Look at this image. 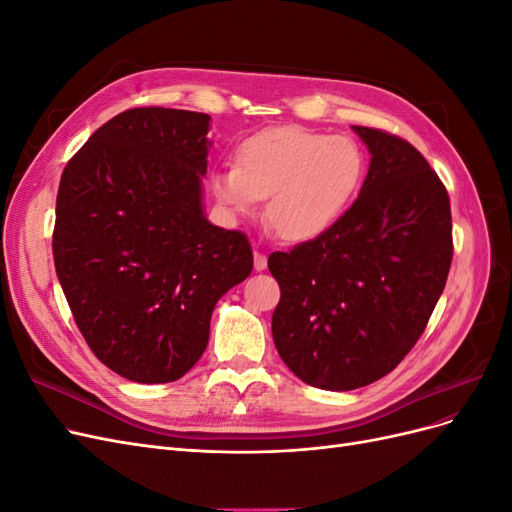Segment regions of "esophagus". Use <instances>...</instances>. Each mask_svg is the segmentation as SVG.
<instances>
[{
  "instance_id": "34e87169",
  "label": "esophagus",
  "mask_w": 512,
  "mask_h": 512,
  "mask_svg": "<svg viewBox=\"0 0 512 512\" xmlns=\"http://www.w3.org/2000/svg\"><path fill=\"white\" fill-rule=\"evenodd\" d=\"M254 269L256 271H265L267 269V256L262 254V252H258V250H254Z\"/></svg>"
}]
</instances>
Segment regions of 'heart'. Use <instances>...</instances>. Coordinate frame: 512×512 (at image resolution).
<instances>
[{
  "instance_id": "obj_1",
  "label": "heart",
  "mask_w": 512,
  "mask_h": 512,
  "mask_svg": "<svg viewBox=\"0 0 512 512\" xmlns=\"http://www.w3.org/2000/svg\"><path fill=\"white\" fill-rule=\"evenodd\" d=\"M365 173L361 147L348 136L303 128L265 130L239 147L237 166H222L211 185L235 215L269 198L265 222L277 237L299 243L327 232L352 203Z\"/></svg>"
}]
</instances>
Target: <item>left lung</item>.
I'll use <instances>...</instances> for the list:
<instances>
[{
    "label": "left lung",
    "instance_id": "obj_1",
    "mask_svg": "<svg viewBox=\"0 0 512 512\" xmlns=\"http://www.w3.org/2000/svg\"><path fill=\"white\" fill-rule=\"evenodd\" d=\"M371 153L359 198L320 237L273 252L271 329L294 376L324 391L361 389L423 335L453 260L451 200L404 138L352 126Z\"/></svg>",
    "mask_w": 512,
    "mask_h": 512
}]
</instances>
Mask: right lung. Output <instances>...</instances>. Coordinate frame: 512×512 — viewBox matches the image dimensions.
<instances>
[{
  "instance_id": "1",
  "label": "right lung",
  "mask_w": 512,
  "mask_h": 512,
  "mask_svg": "<svg viewBox=\"0 0 512 512\" xmlns=\"http://www.w3.org/2000/svg\"><path fill=\"white\" fill-rule=\"evenodd\" d=\"M209 119L130 108L89 136L59 181V284L91 352L132 382L188 374L215 303L254 267L243 232L203 213Z\"/></svg>"
}]
</instances>
